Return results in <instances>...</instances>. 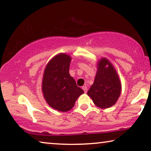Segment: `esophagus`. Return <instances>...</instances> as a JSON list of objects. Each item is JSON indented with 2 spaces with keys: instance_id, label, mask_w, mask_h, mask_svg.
Returning a JSON list of instances; mask_svg holds the SVG:
<instances>
[{
  "instance_id": "esophagus-1",
  "label": "esophagus",
  "mask_w": 151,
  "mask_h": 151,
  "mask_svg": "<svg viewBox=\"0 0 151 151\" xmlns=\"http://www.w3.org/2000/svg\"><path fill=\"white\" fill-rule=\"evenodd\" d=\"M82 88L83 89V91H85V93H87V91H88L87 87H86V86H83Z\"/></svg>"
}]
</instances>
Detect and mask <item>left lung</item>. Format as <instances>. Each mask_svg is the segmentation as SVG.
Here are the masks:
<instances>
[{"label": "left lung", "instance_id": "obj_1", "mask_svg": "<svg viewBox=\"0 0 151 151\" xmlns=\"http://www.w3.org/2000/svg\"><path fill=\"white\" fill-rule=\"evenodd\" d=\"M120 93L121 83L118 74L107 59L102 58L98 64L95 81L87 95L95 106L106 109L116 104Z\"/></svg>", "mask_w": 151, "mask_h": 151}]
</instances>
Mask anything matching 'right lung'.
Segmentation results:
<instances>
[{"mask_svg":"<svg viewBox=\"0 0 151 151\" xmlns=\"http://www.w3.org/2000/svg\"><path fill=\"white\" fill-rule=\"evenodd\" d=\"M70 56L60 54L45 67L42 82L44 96L50 107L62 112L71 109L84 91L69 74Z\"/></svg>","mask_w":151,"mask_h":151,"instance_id":"1","label":"right lung"}]
</instances>
